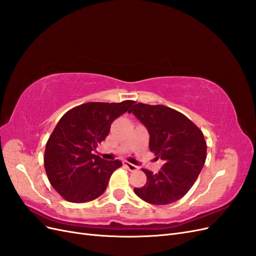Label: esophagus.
<instances>
[{
	"mask_svg": "<svg viewBox=\"0 0 256 256\" xmlns=\"http://www.w3.org/2000/svg\"><path fill=\"white\" fill-rule=\"evenodd\" d=\"M124 166H125L130 172H134V171H136V170H138V166H136L132 164H130V162H128V161H124Z\"/></svg>",
	"mask_w": 256,
	"mask_h": 256,
	"instance_id": "obj_1",
	"label": "esophagus"
}]
</instances>
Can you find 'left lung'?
I'll return each instance as SVG.
<instances>
[{
	"instance_id": "left-lung-1",
	"label": "left lung",
	"mask_w": 256,
	"mask_h": 256,
	"mask_svg": "<svg viewBox=\"0 0 256 256\" xmlns=\"http://www.w3.org/2000/svg\"><path fill=\"white\" fill-rule=\"evenodd\" d=\"M148 130L150 150L164 161L156 174L144 170L147 182L136 194L154 205H168L187 194L204 166L207 145L202 130L171 108L138 102L128 111Z\"/></svg>"
}]
</instances>
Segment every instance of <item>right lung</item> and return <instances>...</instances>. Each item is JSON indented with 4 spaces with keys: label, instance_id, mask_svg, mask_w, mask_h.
Masks as SVG:
<instances>
[{
    "label": "right lung",
    "instance_id": "obj_1",
    "mask_svg": "<svg viewBox=\"0 0 256 256\" xmlns=\"http://www.w3.org/2000/svg\"><path fill=\"white\" fill-rule=\"evenodd\" d=\"M134 102H88L62 116L46 144L44 157L48 180L62 198L84 203L104 192L122 162L104 160L92 152L106 140L113 120Z\"/></svg>",
    "mask_w": 256,
    "mask_h": 256
}]
</instances>
